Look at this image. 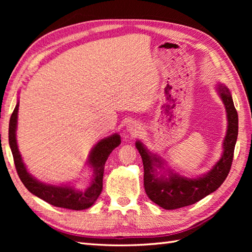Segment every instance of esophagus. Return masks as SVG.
Here are the masks:
<instances>
[{
	"label": "esophagus",
	"mask_w": 252,
	"mask_h": 252,
	"mask_svg": "<svg viewBox=\"0 0 252 252\" xmlns=\"http://www.w3.org/2000/svg\"><path fill=\"white\" fill-rule=\"evenodd\" d=\"M126 132L130 133L132 135H136L138 132L141 130V125L136 121H130L129 123L126 125Z\"/></svg>",
	"instance_id": "esophagus-1"
}]
</instances>
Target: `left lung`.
Wrapping results in <instances>:
<instances>
[{"instance_id": "8db88e82", "label": "left lung", "mask_w": 252, "mask_h": 252, "mask_svg": "<svg viewBox=\"0 0 252 252\" xmlns=\"http://www.w3.org/2000/svg\"><path fill=\"white\" fill-rule=\"evenodd\" d=\"M216 90L226 110L227 129L223 141L221 158L216 164L197 178H187L165 168L164 160L149 152L141 141L135 142L144 164V187L149 199L165 210L192 205L216 191L225 181L234 157L238 135V115L232 94L225 84L218 83Z\"/></svg>"}]
</instances>
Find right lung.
<instances>
[{"label": "right lung", "instance_id": "right-lung-1", "mask_svg": "<svg viewBox=\"0 0 252 252\" xmlns=\"http://www.w3.org/2000/svg\"><path fill=\"white\" fill-rule=\"evenodd\" d=\"M18 108L19 100H17L9 120L8 142L14 157L16 170H17L19 179L26 186V189L31 194L55 207L71 209V210H84V209L92 207L103 189V176L106 160L108 159L111 152L120 145V135L115 133L110 136L101 138L92 148L87 160V164L93 170V175L92 181L87 189L80 190L70 184H46L36 180L28 172L24 160L21 158L17 145V138H16Z\"/></svg>", "mask_w": 252, "mask_h": 252}]
</instances>
